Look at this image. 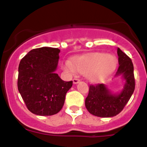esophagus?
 <instances>
[{
	"mask_svg": "<svg viewBox=\"0 0 147 147\" xmlns=\"http://www.w3.org/2000/svg\"><path fill=\"white\" fill-rule=\"evenodd\" d=\"M80 82V80L78 79V78H74V80H73V82H74V84H77V83H79Z\"/></svg>",
	"mask_w": 147,
	"mask_h": 147,
	"instance_id": "1",
	"label": "esophagus"
}]
</instances>
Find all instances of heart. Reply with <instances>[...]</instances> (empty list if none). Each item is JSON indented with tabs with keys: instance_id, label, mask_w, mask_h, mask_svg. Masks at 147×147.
Returning a JSON list of instances; mask_svg holds the SVG:
<instances>
[{
	"instance_id": "heart-1",
	"label": "heart",
	"mask_w": 147,
	"mask_h": 147,
	"mask_svg": "<svg viewBox=\"0 0 147 147\" xmlns=\"http://www.w3.org/2000/svg\"><path fill=\"white\" fill-rule=\"evenodd\" d=\"M116 64L115 57L102 53H93L74 58L73 64L66 61L64 68L70 73L75 71L85 74L92 81H98L108 76L113 71Z\"/></svg>"
}]
</instances>
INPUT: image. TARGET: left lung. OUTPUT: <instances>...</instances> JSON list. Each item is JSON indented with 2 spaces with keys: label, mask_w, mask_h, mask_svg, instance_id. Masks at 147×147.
<instances>
[{
  "label": "left lung",
  "mask_w": 147,
  "mask_h": 147,
  "mask_svg": "<svg viewBox=\"0 0 147 147\" xmlns=\"http://www.w3.org/2000/svg\"><path fill=\"white\" fill-rule=\"evenodd\" d=\"M119 68L115 76H122L125 85L119 94H112L104 84H95L89 87L85 98V107L90 114L98 117H113L118 115L125 107L134 92V67L130 58L118 48Z\"/></svg>",
  "instance_id": "left-lung-1"
}]
</instances>
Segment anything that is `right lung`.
<instances>
[{"label":"right lung","instance_id":"right-lung-1","mask_svg":"<svg viewBox=\"0 0 147 147\" xmlns=\"http://www.w3.org/2000/svg\"><path fill=\"white\" fill-rule=\"evenodd\" d=\"M59 51L57 48H38L30 51L20 60L18 88L32 113L52 115L63 107L73 81H63L55 73Z\"/></svg>","mask_w":147,"mask_h":147}]
</instances>
